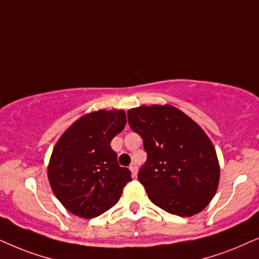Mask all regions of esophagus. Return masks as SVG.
<instances>
[{
  "mask_svg": "<svg viewBox=\"0 0 259 259\" xmlns=\"http://www.w3.org/2000/svg\"><path fill=\"white\" fill-rule=\"evenodd\" d=\"M130 170H132L134 177H136V175H137V164L135 163V162H133V163L130 164Z\"/></svg>",
  "mask_w": 259,
  "mask_h": 259,
  "instance_id": "esophagus-1",
  "label": "esophagus"
}]
</instances>
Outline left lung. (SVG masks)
Returning <instances> with one entry per match:
<instances>
[{
    "mask_svg": "<svg viewBox=\"0 0 259 259\" xmlns=\"http://www.w3.org/2000/svg\"><path fill=\"white\" fill-rule=\"evenodd\" d=\"M127 122L143 140L147 161L139 181L151 201L180 217L202 211L214 196L220 177L215 149L204 130L170 105L132 109Z\"/></svg>",
    "mask_w": 259,
    "mask_h": 259,
    "instance_id": "1",
    "label": "left lung"
}]
</instances>
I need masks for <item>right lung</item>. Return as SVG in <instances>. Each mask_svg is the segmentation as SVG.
Masks as SVG:
<instances>
[{
	"label": "right lung",
	"instance_id": "add662e5",
	"mask_svg": "<svg viewBox=\"0 0 259 259\" xmlns=\"http://www.w3.org/2000/svg\"><path fill=\"white\" fill-rule=\"evenodd\" d=\"M125 124L123 110H99L75 120L55 144L48 180L54 195L73 214L86 219L101 215L133 180L110 146Z\"/></svg>",
	"mask_w": 259,
	"mask_h": 259
}]
</instances>
